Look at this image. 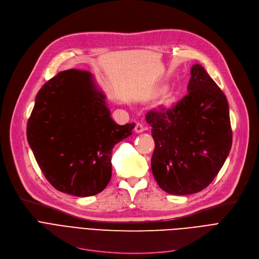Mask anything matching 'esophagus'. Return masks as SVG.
<instances>
[{"mask_svg": "<svg viewBox=\"0 0 259 259\" xmlns=\"http://www.w3.org/2000/svg\"><path fill=\"white\" fill-rule=\"evenodd\" d=\"M134 131L137 133H142L145 131V127L142 124H140V122H138V124L134 127Z\"/></svg>", "mask_w": 259, "mask_h": 259, "instance_id": "34e87169", "label": "esophagus"}]
</instances>
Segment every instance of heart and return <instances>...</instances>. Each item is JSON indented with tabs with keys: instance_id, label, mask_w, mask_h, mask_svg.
I'll return each instance as SVG.
<instances>
[{
	"instance_id": "b5f03b06",
	"label": "heart",
	"mask_w": 259,
	"mask_h": 259,
	"mask_svg": "<svg viewBox=\"0 0 259 259\" xmlns=\"http://www.w3.org/2000/svg\"><path fill=\"white\" fill-rule=\"evenodd\" d=\"M166 90H167V86H160L159 88H157L155 90V95H160V94L164 93ZM173 101H174V95L173 94H168V95H166L165 99L162 100V105L166 106V107H169V106L172 105Z\"/></svg>"
}]
</instances>
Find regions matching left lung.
I'll list each match as a JSON object with an SVG mask.
<instances>
[{"instance_id":"1","label":"left lung","mask_w":259,"mask_h":259,"mask_svg":"<svg viewBox=\"0 0 259 259\" xmlns=\"http://www.w3.org/2000/svg\"><path fill=\"white\" fill-rule=\"evenodd\" d=\"M188 94L171 109L149 111L155 149L151 169L160 189L174 195L207 188L232 146L226 95L201 65L191 68Z\"/></svg>"}]
</instances>
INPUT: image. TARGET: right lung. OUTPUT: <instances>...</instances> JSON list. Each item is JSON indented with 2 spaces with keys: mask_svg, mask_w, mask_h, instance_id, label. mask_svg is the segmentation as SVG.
<instances>
[{
  "mask_svg": "<svg viewBox=\"0 0 259 259\" xmlns=\"http://www.w3.org/2000/svg\"><path fill=\"white\" fill-rule=\"evenodd\" d=\"M89 71L69 69L39 89L27 140L47 181L63 193L95 195L112 174V149L135 124L117 125Z\"/></svg>",
  "mask_w": 259,
  "mask_h": 259,
  "instance_id": "1",
  "label": "right lung"
}]
</instances>
